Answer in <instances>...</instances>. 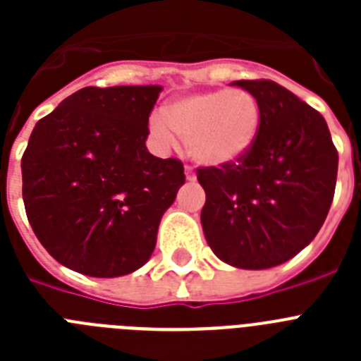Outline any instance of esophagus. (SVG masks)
Returning a JSON list of instances; mask_svg holds the SVG:
<instances>
[{"label":"esophagus","mask_w":361,"mask_h":361,"mask_svg":"<svg viewBox=\"0 0 361 361\" xmlns=\"http://www.w3.org/2000/svg\"><path fill=\"white\" fill-rule=\"evenodd\" d=\"M184 175H186V180H190V183H195V180H197L195 171L191 170L190 166H186V170H184Z\"/></svg>","instance_id":"1"}]
</instances>
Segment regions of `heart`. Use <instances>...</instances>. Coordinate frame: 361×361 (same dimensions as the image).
<instances>
[{
  "label": "heart",
  "instance_id": "heart-1",
  "mask_svg": "<svg viewBox=\"0 0 361 361\" xmlns=\"http://www.w3.org/2000/svg\"><path fill=\"white\" fill-rule=\"evenodd\" d=\"M260 124V104L250 92L222 88L171 101L164 116L152 117L149 133L162 149L184 137L191 161L204 168H228L247 157Z\"/></svg>",
  "mask_w": 361,
  "mask_h": 361
}]
</instances>
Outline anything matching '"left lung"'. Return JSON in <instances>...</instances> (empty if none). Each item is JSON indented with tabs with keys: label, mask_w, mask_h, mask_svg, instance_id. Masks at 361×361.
Returning a JSON list of instances; mask_svg holds the SVG:
<instances>
[{
	"label": "left lung",
	"mask_w": 361,
	"mask_h": 361,
	"mask_svg": "<svg viewBox=\"0 0 361 361\" xmlns=\"http://www.w3.org/2000/svg\"><path fill=\"white\" fill-rule=\"evenodd\" d=\"M260 104L253 149L238 164L200 168V213L213 253L238 269L288 262L317 237L329 213L338 152L324 117L273 81H233Z\"/></svg>",
	"instance_id": "obj_1"
}]
</instances>
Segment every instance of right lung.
<instances>
[{"mask_svg":"<svg viewBox=\"0 0 361 361\" xmlns=\"http://www.w3.org/2000/svg\"><path fill=\"white\" fill-rule=\"evenodd\" d=\"M162 86H86L32 130L21 159L23 202L37 240L81 275L114 279L145 266L183 162L148 152Z\"/></svg>","mask_w":361,"mask_h":361,"instance_id":"1","label":"right lung"}]
</instances>
